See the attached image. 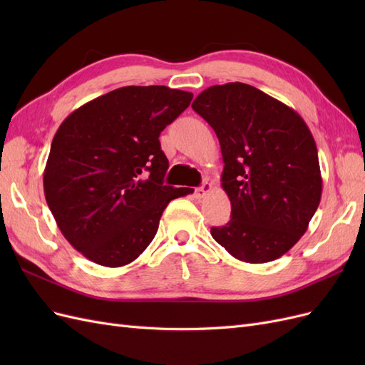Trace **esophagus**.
I'll list each match as a JSON object with an SVG mask.
<instances>
[{"label": "esophagus", "instance_id": "1", "mask_svg": "<svg viewBox=\"0 0 365 365\" xmlns=\"http://www.w3.org/2000/svg\"><path fill=\"white\" fill-rule=\"evenodd\" d=\"M210 190H212V184L205 181L201 187H197V189L195 190V196L197 197V200H201V197H204Z\"/></svg>", "mask_w": 365, "mask_h": 365}]
</instances>
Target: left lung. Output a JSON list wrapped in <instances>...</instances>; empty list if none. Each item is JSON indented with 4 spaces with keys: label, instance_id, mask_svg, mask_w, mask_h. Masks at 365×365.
Returning <instances> with one entry per match:
<instances>
[{
    "label": "left lung",
    "instance_id": "obj_1",
    "mask_svg": "<svg viewBox=\"0 0 365 365\" xmlns=\"http://www.w3.org/2000/svg\"><path fill=\"white\" fill-rule=\"evenodd\" d=\"M192 108L216 132L231 219L212 236L247 263L282 257L306 233L322 200L315 140L292 108L242 82L213 85Z\"/></svg>",
    "mask_w": 365,
    "mask_h": 365
}]
</instances>
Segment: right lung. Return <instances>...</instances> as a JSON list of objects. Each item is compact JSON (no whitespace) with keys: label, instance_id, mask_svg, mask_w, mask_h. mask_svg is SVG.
I'll use <instances>...</instances> for the list:
<instances>
[{"label":"right lung","instance_id":"obj_1","mask_svg":"<svg viewBox=\"0 0 365 365\" xmlns=\"http://www.w3.org/2000/svg\"><path fill=\"white\" fill-rule=\"evenodd\" d=\"M193 94L163 85L123 86L62 121L43 170V193L74 250L97 264L134 262L155 237L164 208L193 190L164 185L161 130Z\"/></svg>","mask_w":365,"mask_h":365}]
</instances>
